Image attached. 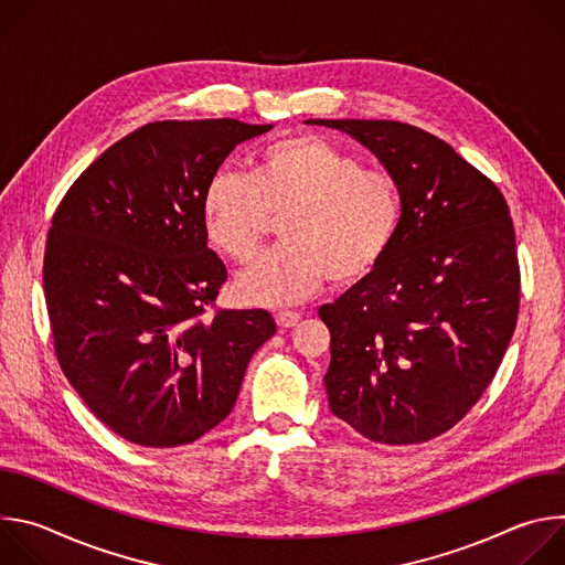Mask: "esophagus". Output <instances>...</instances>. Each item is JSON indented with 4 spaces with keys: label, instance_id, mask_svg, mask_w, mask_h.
Masks as SVG:
<instances>
[{
    "label": "esophagus",
    "instance_id": "esophagus-1",
    "mask_svg": "<svg viewBox=\"0 0 565 565\" xmlns=\"http://www.w3.org/2000/svg\"><path fill=\"white\" fill-rule=\"evenodd\" d=\"M275 319H277V324L281 327V329H292L297 321L301 319V315L297 312V310H279L277 315H275Z\"/></svg>",
    "mask_w": 565,
    "mask_h": 565
}]
</instances>
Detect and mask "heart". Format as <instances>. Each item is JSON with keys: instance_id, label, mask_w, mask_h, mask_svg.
<instances>
[{"instance_id": "obj_1", "label": "heart", "mask_w": 565, "mask_h": 565, "mask_svg": "<svg viewBox=\"0 0 565 565\" xmlns=\"http://www.w3.org/2000/svg\"><path fill=\"white\" fill-rule=\"evenodd\" d=\"M281 244L236 277L250 303L288 306L329 277L353 284L371 275L393 246L402 221L395 177L317 136L262 147L250 174L218 170L205 185L201 216L212 244L248 262L280 216Z\"/></svg>"}]
</instances>
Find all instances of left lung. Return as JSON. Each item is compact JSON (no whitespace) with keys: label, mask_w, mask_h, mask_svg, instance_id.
<instances>
[{"label":"left lung","mask_w":565,"mask_h":565,"mask_svg":"<svg viewBox=\"0 0 565 565\" xmlns=\"http://www.w3.org/2000/svg\"><path fill=\"white\" fill-rule=\"evenodd\" d=\"M353 136L391 172L402 221L380 266L319 308L331 412L380 445L449 431L497 375L521 270L501 190L445 140L395 120H306Z\"/></svg>","instance_id":"1"}]
</instances>
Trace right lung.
Masks as SVG:
<instances>
[{
  "label": "right lung",
  "instance_id": "add662e5",
  "mask_svg": "<svg viewBox=\"0 0 565 565\" xmlns=\"http://www.w3.org/2000/svg\"><path fill=\"white\" fill-rule=\"evenodd\" d=\"M273 125L158 120L114 142L60 201L44 250L53 349L94 416L142 447L190 445L234 407L268 310L218 308L227 270L201 216L207 181Z\"/></svg>",
  "mask_w": 565,
  "mask_h": 565
}]
</instances>
